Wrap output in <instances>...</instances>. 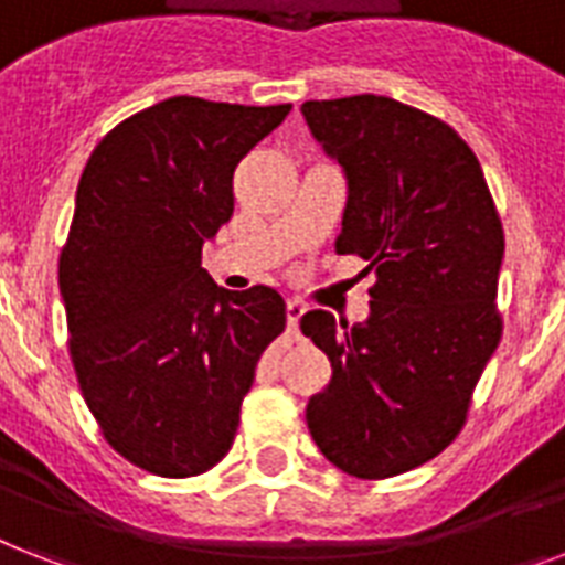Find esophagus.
I'll return each instance as SVG.
<instances>
[{
  "mask_svg": "<svg viewBox=\"0 0 565 565\" xmlns=\"http://www.w3.org/2000/svg\"><path fill=\"white\" fill-rule=\"evenodd\" d=\"M305 313H307V305L301 301V298H290V301H287V322H290L292 333L298 330V322H301V316Z\"/></svg>",
  "mask_w": 565,
  "mask_h": 565,
  "instance_id": "obj_1",
  "label": "esophagus"
}]
</instances>
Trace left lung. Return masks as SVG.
I'll return each instance as SVG.
<instances>
[{
  "label": "left lung",
  "instance_id": "left-lung-1",
  "mask_svg": "<svg viewBox=\"0 0 565 565\" xmlns=\"http://www.w3.org/2000/svg\"><path fill=\"white\" fill-rule=\"evenodd\" d=\"M301 116L348 179L337 252L377 275L369 322L301 316L333 369L307 403V429L348 476L388 479L465 426L502 339L505 232L479 159L441 118L383 95L305 100Z\"/></svg>",
  "mask_w": 565,
  "mask_h": 565
}]
</instances>
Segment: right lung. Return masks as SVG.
Instances as JSON below:
<instances>
[{"instance_id":"right-lung-1","label":"right lung","mask_w":565,"mask_h":565,"mask_svg":"<svg viewBox=\"0 0 565 565\" xmlns=\"http://www.w3.org/2000/svg\"><path fill=\"white\" fill-rule=\"evenodd\" d=\"M290 109L177 95L113 127L84 168L57 267L68 354L107 444L148 473L188 479L226 456L287 324L273 287L211 281L203 243L235 211L237 162Z\"/></svg>"}]
</instances>
